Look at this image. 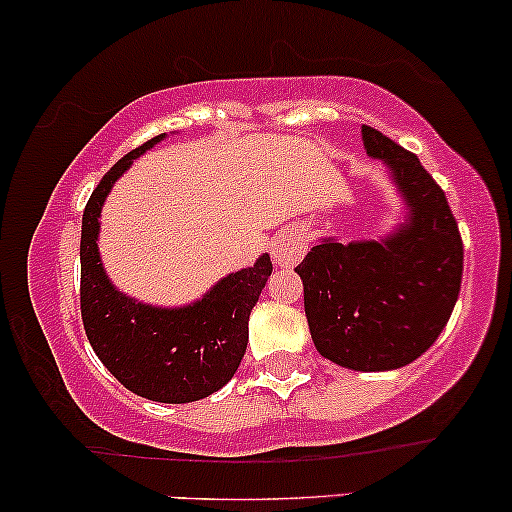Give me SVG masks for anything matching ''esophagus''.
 <instances>
[{"label": "esophagus", "instance_id": "esophagus-1", "mask_svg": "<svg viewBox=\"0 0 512 512\" xmlns=\"http://www.w3.org/2000/svg\"><path fill=\"white\" fill-rule=\"evenodd\" d=\"M305 250H308V240L301 226H286L272 240V257L279 267H293L305 255Z\"/></svg>", "mask_w": 512, "mask_h": 512}]
</instances>
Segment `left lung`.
I'll return each instance as SVG.
<instances>
[{
    "instance_id": "1",
    "label": "left lung",
    "mask_w": 512,
    "mask_h": 512,
    "mask_svg": "<svg viewBox=\"0 0 512 512\" xmlns=\"http://www.w3.org/2000/svg\"><path fill=\"white\" fill-rule=\"evenodd\" d=\"M361 137L390 168L407 219L383 240L322 238L296 272L317 351L370 373L407 366L436 342L460 296L464 250L445 192L419 158L368 125Z\"/></svg>"
}]
</instances>
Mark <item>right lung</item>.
Here are the masks:
<instances>
[{"label":"right lung","instance_id":"obj_1","mask_svg":"<svg viewBox=\"0 0 512 512\" xmlns=\"http://www.w3.org/2000/svg\"><path fill=\"white\" fill-rule=\"evenodd\" d=\"M163 137L120 158L88 199L81 221V320L96 356L127 390L151 402L185 404L221 390L238 370L250 313L272 274V260L262 255L182 308H154L110 284L96 243L103 202L134 158Z\"/></svg>","mask_w":512,"mask_h":512}]
</instances>
